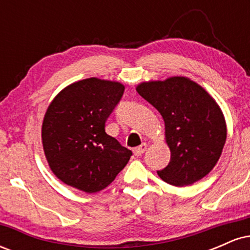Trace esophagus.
I'll return each mask as SVG.
<instances>
[{
	"label": "esophagus",
	"mask_w": 250,
	"mask_h": 250,
	"mask_svg": "<svg viewBox=\"0 0 250 250\" xmlns=\"http://www.w3.org/2000/svg\"><path fill=\"white\" fill-rule=\"evenodd\" d=\"M146 150H147V145H146V143H142L141 146H139V147L134 149V155L135 156H141Z\"/></svg>",
	"instance_id": "obj_1"
}]
</instances>
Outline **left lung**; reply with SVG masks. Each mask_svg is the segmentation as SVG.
Masks as SVG:
<instances>
[{
	"instance_id": "8db88e82",
	"label": "left lung",
	"mask_w": 250,
	"mask_h": 250,
	"mask_svg": "<svg viewBox=\"0 0 250 250\" xmlns=\"http://www.w3.org/2000/svg\"><path fill=\"white\" fill-rule=\"evenodd\" d=\"M136 91L165 121L170 161L157 175L169 185L185 187L210 173L227 139L225 116L210 94L185 76L142 82Z\"/></svg>"
}]
</instances>
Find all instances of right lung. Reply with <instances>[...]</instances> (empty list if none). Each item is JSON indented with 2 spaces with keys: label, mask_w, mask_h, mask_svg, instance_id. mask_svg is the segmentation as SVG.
I'll return each mask as SVG.
<instances>
[{
  "label": "right lung",
  "mask_w": 250,
  "mask_h": 250,
  "mask_svg": "<svg viewBox=\"0 0 250 250\" xmlns=\"http://www.w3.org/2000/svg\"><path fill=\"white\" fill-rule=\"evenodd\" d=\"M125 85L90 77L62 89L42 122V145L54 175L91 194L108 187L125 167L131 150L105 133V121Z\"/></svg>",
  "instance_id": "add662e5"
}]
</instances>
